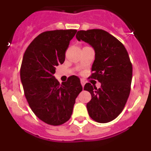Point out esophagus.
<instances>
[{"mask_svg":"<svg viewBox=\"0 0 151 151\" xmlns=\"http://www.w3.org/2000/svg\"><path fill=\"white\" fill-rule=\"evenodd\" d=\"M81 84H82V88H84V86H85V82L84 81L83 79H81Z\"/></svg>","mask_w":151,"mask_h":151,"instance_id":"1","label":"esophagus"}]
</instances>
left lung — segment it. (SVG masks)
Masks as SVG:
<instances>
[{
	"label": "left lung",
	"mask_w": 151,
	"mask_h": 151,
	"mask_svg": "<svg viewBox=\"0 0 151 151\" xmlns=\"http://www.w3.org/2000/svg\"><path fill=\"white\" fill-rule=\"evenodd\" d=\"M76 37L94 50L91 77L101 84L99 88L85 84L84 90L91 94V100L87 104L88 112L93 120L106 123L115 119L126 104L130 94L132 65L124 45L106 31L81 30Z\"/></svg>",
	"instance_id": "left-lung-1"
}]
</instances>
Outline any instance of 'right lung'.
<instances>
[{
	"label": "right lung",
	"instance_id": "add662e5",
	"mask_svg": "<svg viewBox=\"0 0 151 151\" xmlns=\"http://www.w3.org/2000/svg\"><path fill=\"white\" fill-rule=\"evenodd\" d=\"M76 32L41 33L31 42L22 58L20 78L26 98L36 116L48 125H60L69 120L76 98L82 91L78 77L72 76L60 84L54 76Z\"/></svg>",
	"mask_w": 151,
	"mask_h": 151
}]
</instances>
